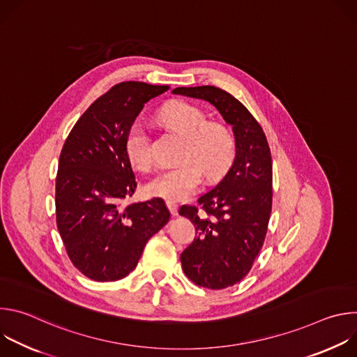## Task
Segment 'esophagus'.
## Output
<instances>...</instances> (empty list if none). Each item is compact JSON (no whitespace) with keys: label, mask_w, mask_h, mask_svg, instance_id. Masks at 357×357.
Here are the masks:
<instances>
[{"label":"esophagus","mask_w":357,"mask_h":357,"mask_svg":"<svg viewBox=\"0 0 357 357\" xmlns=\"http://www.w3.org/2000/svg\"><path fill=\"white\" fill-rule=\"evenodd\" d=\"M167 208L169 209V212H171L172 216H176V215H178V205H176V203L168 200V202H167Z\"/></svg>","instance_id":"obj_1"}]
</instances>
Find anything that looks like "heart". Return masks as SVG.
I'll return each mask as SVG.
<instances>
[{
  "label": "heart",
  "instance_id": "1",
  "mask_svg": "<svg viewBox=\"0 0 357 357\" xmlns=\"http://www.w3.org/2000/svg\"><path fill=\"white\" fill-rule=\"evenodd\" d=\"M161 121L185 138L181 165L158 172L149 179L145 193L169 202L189 197L200 185L202 174L206 181L219 179L236 155L233 132L220 123L209 121L199 107L186 101H174L160 113ZM126 154L131 165L139 171L152 167L148 128L135 121L126 135Z\"/></svg>",
  "mask_w": 357,
  "mask_h": 357
}]
</instances>
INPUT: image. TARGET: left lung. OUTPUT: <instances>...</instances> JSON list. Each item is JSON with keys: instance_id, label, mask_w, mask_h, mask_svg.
Returning a JSON list of instances; mask_svg holds the SVG:
<instances>
[{"instance_id": "1", "label": "left lung", "mask_w": 357, "mask_h": 357, "mask_svg": "<svg viewBox=\"0 0 357 357\" xmlns=\"http://www.w3.org/2000/svg\"><path fill=\"white\" fill-rule=\"evenodd\" d=\"M174 94L212 103L233 126L236 158L216 188L183 205L196 237L181 254L185 275L199 287L223 289L240 282L264 244L273 206V161L266 134L240 101L215 86L176 87Z\"/></svg>"}]
</instances>
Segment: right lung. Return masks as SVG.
<instances>
[{"mask_svg": "<svg viewBox=\"0 0 357 357\" xmlns=\"http://www.w3.org/2000/svg\"><path fill=\"white\" fill-rule=\"evenodd\" d=\"M169 86L121 82L69 132L59 157L56 225L73 266L98 282L127 277L171 215L161 197L126 205L137 189L126 135L144 105Z\"/></svg>", "mask_w": 357, "mask_h": 357, "instance_id": "add662e5", "label": "right lung"}]
</instances>
